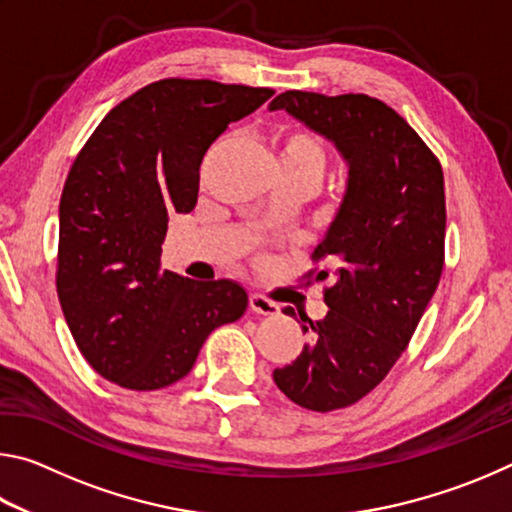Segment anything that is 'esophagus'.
Here are the masks:
<instances>
[{"label":"esophagus","instance_id":"34e87169","mask_svg":"<svg viewBox=\"0 0 512 512\" xmlns=\"http://www.w3.org/2000/svg\"><path fill=\"white\" fill-rule=\"evenodd\" d=\"M248 302H250V309H253L255 314H259V316H277V314H280V307H277L273 300L259 296V293H253Z\"/></svg>","mask_w":512,"mask_h":512}]
</instances>
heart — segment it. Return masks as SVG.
<instances>
[{
  "instance_id": "1",
  "label": "heart",
  "mask_w": 512,
  "mask_h": 512,
  "mask_svg": "<svg viewBox=\"0 0 512 512\" xmlns=\"http://www.w3.org/2000/svg\"><path fill=\"white\" fill-rule=\"evenodd\" d=\"M275 142L280 173H300V176L314 178L316 183L323 178L325 155L309 133L298 131V128H284L277 133Z\"/></svg>"
}]
</instances>
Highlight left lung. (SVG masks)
Here are the masks:
<instances>
[{
	"label": "left lung",
	"instance_id": "1",
	"mask_svg": "<svg viewBox=\"0 0 512 512\" xmlns=\"http://www.w3.org/2000/svg\"><path fill=\"white\" fill-rule=\"evenodd\" d=\"M268 110H287L348 162L343 203L311 255L332 268L307 273L329 280V311L316 323L300 316L311 343L273 372L302 409H345L388 375L436 293L445 264L443 167L393 108L368 94L289 90Z\"/></svg>",
	"mask_w": 512,
	"mask_h": 512
}]
</instances>
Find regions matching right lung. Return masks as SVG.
Returning a JSON list of instances; mask_svg holds the SVG:
<instances>
[{"label": "right lung", "mask_w": 512, "mask_h": 512, "mask_svg": "<svg viewBox=\"0 0 512 512\" xmlns=\"http://www.w3.org/2000/svg\"><path fill=\"white\" fill-rule=\"evenodd\" d=\"M271 88L162 79L101 119L60 196L56 289L85 361L131 391H158L192 370L216 327L248 307L237 282L162 271L169 214L198 198L203 155Z\"/></svg>", "instance_id": "1"}]
</instances>
